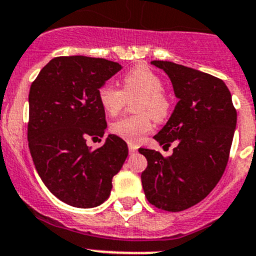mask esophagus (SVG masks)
Segmentation results:
<instances>
[{
  "label": "esophagus",
  "instance_id": "1",
  "mask_svg": "<svg viewBox=\"0 0 256 256\" xmlns=\"http://www.w3.org/2000/svg\"><path fill=\"white\" fill-rule=\"evenodd\" d=\"M136 150H138L136 145L128 144V152H130V153H135V152H136Z\"/></svg>",
  "mask_w": 256,
  "mask_h": 256
}]
</instances>
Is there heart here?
I'll use <instances>...</instances> for the list:
<instances>
[{"label":"heart","mask_w":256,"mask_h":256,"mask_svg":"<svg viewBox=\"0 0 256 256\" xmlns=\"http://www.w3.org/2000/svg\"><path fill=\"white\" fill-rule=\"evenodd\" d=\"M164 84L153 70L144 65L135 66L122 78V89L106 82L98 90V100L103 111L116 116L128 100L139 96L135 102V112L139 114L122 117L111 124V131L130 144H136L153 128V120L160 122L167 118L171 103L163 93Z\"/></svg>","instance_id":"1"}]
</instances>
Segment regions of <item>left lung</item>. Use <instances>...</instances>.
I'll return each instance as SVG.
<instances>
[{
    "label": "left lung",
    "instance_id": "1",
    "mask_svg": "<svg viewBox=\"0 0 256 256\" xmlns=\"http://www.w3.org/2000/svg\"><path fill=\"white\" fill-rule=\"evenodd\" d=\"M168 75L177 96L171 117L154 139L177 142L174 153L140 148L148 166L142 174L152 206L181 212L202 202L216 188L228 162L237 112L223 80L170 61H152Z\"/></svg>",
    "mask_w": 256,
    "mask_h": 256
}]
</instances>
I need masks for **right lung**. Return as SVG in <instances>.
Instances as JSON below:
<instances>
[{
    "label": "right lung",
    "instance_id": "add662e5",
    "mask_svg": "<svg viewBox=\"0 0 256 256\" xmlns=\"http://www.w3.org/2000/svg\"><path fill=\"white\" fill-rule=\"evenodd\" d=\"M121 68L104 58L62 56L50 60L32 82V158L48 190L71 206L94 208L106 202L128 158V144L117 135H108L94 150L86 145L88 138H102L107 128L98 90Z\"/></svg>",
    "mask_w": 256,
    "mask_h": 256
}]
</instances>
